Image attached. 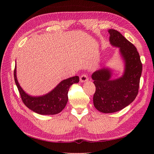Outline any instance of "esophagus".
I'll list each match as a JSON object with an SVG mask.
<instances>
[{
  "mask_svg": "<svg viewBox=\"0 0 154 154\" xmlns=\"http://www.w3.org/2000/svg\"><path fill=\"white\" fill-rule=\"evenodd\" d=\"M80 82H82V83H84V82H86L88 80V76L87 75H85V74H83V75H82L80 76Z\"/></svg>",
  "mask_w": 154,
  "mask_h": 154,
  "instance_id": "obj_1",
  "label": "esophagus"
}]
</instances>
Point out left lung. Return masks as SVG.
I'll return each instance as SVG.
<instances>
[{"instance_id":"obj_1","label":"left lung","mask_w":154,"mask_h":154,"mask_svg":"<svg viewBox=\"0 0 154 154\" xmlns=\"http://www.w3.org/2000/svg\"><path fill=\"white\" fill-rule=\"evenodd\" d=\"M112 46L119 48L124 71L113 79V70L102 67L92 74L96 92L93 97L95 108L103 113H113L123 109L136 99L142 72V63L136 48L115 29L108 30Z\"/></svg>"}]
</instances>
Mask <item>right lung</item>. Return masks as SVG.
<instances>
[{"instance_id":"obj_1","label":"right lung","mask_w":154,"mask_h":154,"mask_svg":"<svg viewBox=\"0 0 154 154\" xmlns=\"http://www.w3.org/2000/svg\"><path fill=\"white\" fill-rule=\"evenodd\" d=\"M16 85L25 105L35 112L41 115H54L60 113L68 101V91L73 83L79 82L78 76L69 78L60 82L47 94L35 96L26 93L20 85L17 77V64L14 71Z\"/></svg>"}]
</instances>
